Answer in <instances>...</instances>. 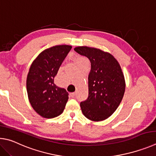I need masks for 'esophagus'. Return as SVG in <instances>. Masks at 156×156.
I'll list each match as a JSON object with an SVG mask.
<instances>
[{"mask_svg":"<svg viewBox=\"0 0 156 156\" xmlns=\"http://www.w3.org/2000/svg\"><path fill=\"white\" fill-rule=\"evenodd\" d=\"M75 95H76V92H72V93L70 94V96L71 97H72V98L75 97Z\"/></svg>","mask_w":156,"mask_h":156,"instance_id":"34e87169","label":"esophagus"}]
</instances>
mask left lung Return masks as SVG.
Returning a JSON list of instances; mask_svg holds the SVG:
<instances>
[{"label": "left lung", "mask_w": 156, "mask_h": 156, "mask_svg": "<svg viewBox=\"0 0 156 156\" xmlns=\"http://www.w3.org/2000/svg\"><path fill=\"white\" fill-rule=\"evenodd\" d=\"M76 53L91 64L88 75V98L80 103L81 111L92 121L109 118L121 103L125 90V76L119 62L111 53L99 48L76 46Z\"/></svg>", "instance_id": "8db88e82"}]
</instances>
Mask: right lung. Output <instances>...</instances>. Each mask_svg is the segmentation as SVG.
<instances>
[{"instance_id":"add662e5","label":"right lung","mask_w":156,"mask_h":156,"mask_svg":"<svg viewBox=\"0 0 156 156\" xmlns=\"http://www.w3.org/2000/svg\"><path fill=\"white\" fill-rule=\"evenodd\" d=\"M72 46L56 45L38 55L30 66L27 77V91L34 110L43 118L60 115L68 99V93L54 83L60 66Z\"/></svg>"}]
</instances>
